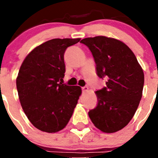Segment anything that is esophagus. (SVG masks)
Returning <instances> with one entry per match:
<instances>
[{
  "label": "esophagus",
  "mask_w": 158,
  "mask_h": 158,
  "mask_svg": "<svg viewBox=\"0 0 158 158\" xmlns=\"http://www.w3.org/2000/svg\"><path fill=\"white\" fill-rule=\"evenodd\" d=\"M82 92H88V91H89V87H88V86H84V87H82Z\"/></svg>",
  "instance_id": "obj_1"
}]
</instances>
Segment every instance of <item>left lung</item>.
Masks as SVG:
<instances>
[{"mask_svg":"<svg viewBox=\"0 0 158 158\" xmlns=\"http://www.w3.org/2000/svg\"><path fill=\"white\" fill-rule=\"evenodd\" d=\"M80 42L92 52L98 77L106 79V86L95 92L98 104L89 116L100 131L114 133L128 125L139 106L144 72L131 49L118 40L98 36Z\"/></svg>","mask_w":158,"mask_h":158,"instance_id":"obj_1","label":"left lung"}]
</instances>
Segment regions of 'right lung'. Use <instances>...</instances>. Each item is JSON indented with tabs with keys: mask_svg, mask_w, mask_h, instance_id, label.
Here are the masks:
<instances>
[{
	"mask_svg": "<svg viewBox=\"0 0 158 158\" xmlns=\"http://www.w3.org/2000/svg\"><path fill=\"white\" fill-rule=\"evenodd\" d=\"M77 39H52L34 48L23 60L16 83L22 109L32 125L55 133L66 126L82 93L63 80L64 53Z\"/></svg>",
	"mask_w": 158,
	"mask_h": 158,
	"instance_id": "1",
	"label": "right lung"
}]
</instances>
